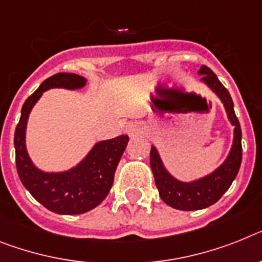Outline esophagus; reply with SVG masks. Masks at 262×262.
<instances>
[{
    "instance_id": "1",
    "label": "esophagus",
    "mask_w": 262,
    "mask_h": 262,
    "mask_svg": "<svg viewBox=\"0 0 262 262\" xmlns=\"http://www.w3.org/2000/svg\"><path fill=\"white\" fill-rule=\"evenodd\" d=\"M142 132H144V126L142 124L135 121V122H130V124L126 126V133L129 137H136V136L141 135Z\"/></svg>"
}]
</instances>
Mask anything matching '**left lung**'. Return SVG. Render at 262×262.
Wrapping results in <instances>:
<instances>
[{
	"mask_svg": "<svg viewBox=\"0 0 262 262\" xmlns=\"http://www.w3.org/2000/svg\"><path fill=\"white\" fill-rule=\"evenodd\" d=\"M200 74H204L201 81L208 85L223 101L228 113L230 124L234 126V138L230 153L224 164L217 168L209 176L193 182H181L169 174L168 170L162 165L161 158L155 146L150 149V166L155 176L156 186L158 189L160 197L165 204L179 210H197L204 209L213 205L223 197L224 193L232 185L233 180L238 173L241 160H243V146H241V126L238 118L236 117L233 101L229 92L223 83L220 82L217 76L205 65L199 70Z\"/></svg>",
	"mask_w": 262,
	"mask_h": 262,
	"instance_id": "obj_1",
	"label": "left lung"
}]
</instances>
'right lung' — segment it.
<instances>
[{
	"mask_svg": "<svg viewBox=\"0 0 262 262\" xmlns=\"http://www.w3.org/2000/svg\"><path fill=\"white\" fill-rule=\"evenodd\" d=\"M85 83L86 78L74 73H57L46 78L23 105L14 132L15 166L19 180L39 204L57 214H81L104 201L129 141V137L122 135L98 142L80 164L68 172L45 173L33 165L25 146L26 124L32 107L45 90L80 89Z\"/></svg>",
	"mask_w": 262,
	"mask_h": 262,
	"instance_id": "add662e5",
	"label": "right lung"
}]
</instances>
